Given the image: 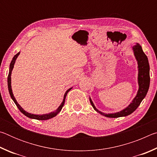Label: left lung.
I'll use <instances>...</instances> for the list:
<instances>
[{"label": "left lung", "mask_w": 157, "mask_h": 157, "mask_svg": "<svg viewBox=\"0 0 157 157\" xmlns=\"http://www.w3.org/2000/svg\"><path fill=\"white\" fill-rule=\"evenodd\" d=\"M134 50V55L138 62V67H139V77H138V80H139V89L138 91L136 96L133 100L132 102L130 104L126 109H124L120 112L116 113H105L98 111L94 105V103L90 99V102L94 107V109L98 113H100L101 115L105 116L109 118H118V117L127 116L131 114L140 105V102H142L143 98L145 97L146 94L148 91L149 86H150V65H149L147 57L146 55L143 52L141 46L137 44V45L133 47Z\"/></svg>", "instance_id": "left-lung-1"}]
</instances>
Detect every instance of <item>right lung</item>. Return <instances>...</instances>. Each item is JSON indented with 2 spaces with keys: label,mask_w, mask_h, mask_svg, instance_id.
<instances>
[{
  "label": "right lung",
  "mask_w": 157,
  "mask_h": 157,
  "mask_svg": "<svg viewBox=\"0 0 157 157\" xmlns=\"http://www.w3.org/2000/svg\"><path fill=\"white\" fill-rule=\"evenodd\" d=\"M20 52H18L17 55H14V57H13V59L12 60L11 63H10V71H9V74H8V77H7V85H8V90H9V92H10V96H11L12 99L14 101V103L17 105V107L18 108V109L20 110V111L22 113L24 114L25 116H26L28 118H33V119H36V120H39V121H45V120H48L50 118H52L53 117L56 116L58 113H59L61 110H62V109L63 107V105H64L65 103V99H66V95H67L68 92L70 91V90L72 89H69L68 90L66 91V92L64 94V96H63V102H62V104L60 105V106L59 107V108L57 109L54 111V112H52L50 113H48V114H44V115H34V114H32V113H29L28 112H26L25 110H23V109H22V107H21V106L18 104V102H17V100H16L14 96V95H13V93H12V86H11V74H12V71L13 68H14V63L16 62V59H17V58L18 57V55H19Z\"/></svg>",
  "instance_id": "right-lung-1"
}]
</instances>
